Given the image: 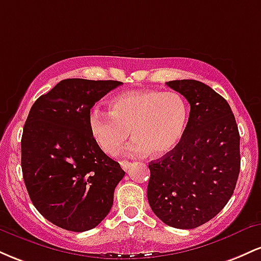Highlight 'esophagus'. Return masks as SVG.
<instances>
[{"label":"esophagus","mask_w":261,"mask_h":261,"mask_svg":"<svg viewBox=\"0 0 261 261\" xmlns=\"http://www.w3.org/2000/svg\"><path fill=\"white\" fill-rule=\"evenodd\" d=\"M120 166L124 170H127L128 168H130L131 163H130V162H127V161H120Z\"/></svg>","instance_id":"34e87169"}]
</instances>
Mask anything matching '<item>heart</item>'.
I'll list each match as a JSON object with an SVG mask.
<instances>
[{"label": "heart", "instance_id": "1", "mask_svg": "<svg viewBox=\"0 0 261 261\" xmlns=\"http://www.w3.org/2000/svg\"><path fill=\"white\" fill-rule=\"evenodd\" d=\"M189 107L175 92L146 89L118 95L110 103V113L93 109L88 124L92 137L101 151L116 154L128 135L133 142L127 153L168 154L178 147L188 126Z\"/></svg>", "mask_w": 261, "mask_h": 261}]
</instances>
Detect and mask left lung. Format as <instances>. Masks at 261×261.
I'll return each instance as SVG.
<instances>
[{"mask_svg": "<svg viewBox=\"0 0 261 261\" xmlns=\"http://www.w3.org/2000/svg\"><path fill=\"white\" fill-rule=\"evenodd\" d=\"M167 86L187 98L190 114L178 147L148 164L147 199L162 222L191 229L216 216L233 195L241 137L229 104L211 87L195 80Z\"/></svg>", "mask_w": 261, "mask_h": 261, "instance_id": "8db88e82", "label": "left lung"}]
</instances>
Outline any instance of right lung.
Masks as SVG:
<instances>
[{
    "mask_svg": "<svg viewBox=\"0 0 261 261\" xmlns=\"http://www.w3.org/2000/svg\"><path fill=\"white\" fill-rule=\"evenodd\" d=\"M119 81L68 79L39 97L22 135V172L33 205L72 232L97 227L109 214L125 172L92 137V107Z\"/></svg>",
    "mask_w": 261,
    "mask_h": 261,
    "instance_id": "1",
    "label": "right lung"
}]
</instances>
